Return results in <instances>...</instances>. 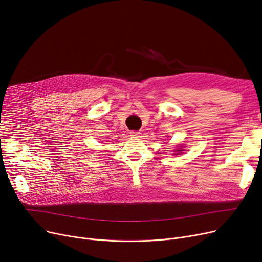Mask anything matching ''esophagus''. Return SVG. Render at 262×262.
<instances>
[{
    "mask_svg": "<svg viewBox=\"0 0 262 262\" xmlns=\"http://www.w3.org/2000/svg\"><path fill=\"white\" fill-rule=\"evenodd\" d=\"M130 136L134 137V138H138V137H140V133L139 132H130Z\"/></svg>",
    "mask_w": 262,
    "mask_h": 262,
    "instance_id": "obj_1",
    "label": "esophagus"
}]
</instances>
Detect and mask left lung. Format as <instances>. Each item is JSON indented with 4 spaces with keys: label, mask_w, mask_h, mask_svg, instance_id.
I'll return each mask as SVG.
<instances>
[{
    "label": "left lung",
    "mask_w": 262,
    "mask_h": 262,
    "mask_svg": "<svg viewBox=\"0 0 262 262\" xmlns=\"http://www.w3.org/2000/svg\"><path fill=\"white\" fill-rule=\"evenodd\" d=\"M184 149H182V148H177L176 150H175V154L174 155H178V153H181V152H183Z\"/></svg>",
    "instance_id": "obj_1"
}]
</instances>
